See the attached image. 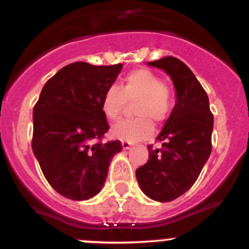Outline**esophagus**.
Masks as SVG:
<instances>
[{
    "label": "esophagus",
    "mask_w": 249,
    "mask_h": 249,
    "mask_svg": "<svg viewBox=\"0 0 249 249\" xmlns=\"http://www.w3.org/2000/svg\"><path fill=\"white\" fill-rule=\"evenodd\" d=\"M132 146V144H131V142H128V141H122V148L123 149H129Z\"/></svg>",
    "instance_id": "esophagus-1"
}]
</instances>
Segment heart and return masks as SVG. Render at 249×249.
Masks as SVG:
<instances>
[{"label":"heart","mask_w":249,"mask_h":249,"mask_svg":"<svg viewBox=\"0 0 249 249\" xmlns=\"http://www.w3.org/2000/svg\"><path fill=\"white\" fill-rule=\"evenodd\" d=\"M134 105V120H122L111 128V136L122 141H142L153 136V122H165L172 110L171 90L161 77L148 68L127 73L121 88L110 85L104 91L103 111L108 120H117L128 103Z\"/></svg>","instance_id":"obj_1"}]
</instances>
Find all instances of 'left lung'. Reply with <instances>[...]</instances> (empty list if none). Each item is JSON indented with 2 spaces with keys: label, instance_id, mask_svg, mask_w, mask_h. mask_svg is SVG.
I'll return each mask as SVG.
<instances>
[{
  "label": "left lung",
  "instance_id": "1",
  "mask_svg": "<svg viewBox=\"0 0 249 249\" xmlns=\"http://www.w3.org/2000/svg\"><path fill=\"white\" fill-rule=\"evenodd\" d=\"M148 65L162 68L171 77L177 103L156 138L162 146H148V161L136 170V176L149 198L170 202L193 186L207 162L214 117L207 91L181 60L166 56Z\"/></svg>",
  "mask_w": 249,
  "mask_h": 249
}]
</instances>
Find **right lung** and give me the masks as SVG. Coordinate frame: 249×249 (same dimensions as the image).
Instances as JSON below:
<instances>
[{"mask_svg": "<svg viewBox=\"0 0 249 249\" xmlns=\"http://www.w3.org/2000/svg\"><path fill=\"white\" fill-rule=\"evenodd\" d=\"M122 65L74 62L42 88L33 111L32 148L45 178L61 196L85 200L100 192L120 141L103 143L110 126L103 95Z\"/></svg>", "mask_w": 249, "mask_h": 249, "instance_id": "right-lung-1", "label": "right lung"}]
</instances>
